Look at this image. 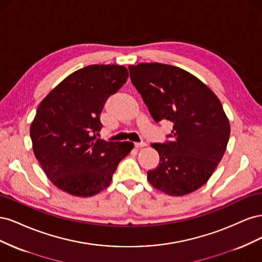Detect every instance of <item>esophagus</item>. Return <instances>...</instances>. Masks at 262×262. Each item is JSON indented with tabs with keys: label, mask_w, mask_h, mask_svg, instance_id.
I'll use <instances>...</instances> for the list:
<instances>
[{
	"label": "esophagus",
	"mask_w": 262,
	"mask_h": 262,
	"mask_svg": "<svg viewBox=\"0 0 262 262\" xmlns=\"http://www.w3.org/2000/svg\"><path fill=\"white\" fill-rule=\"evenodd\" d=\"M145 142H137V143H134V146H136L137 148H140V147H143L145 146Z\"/></svg>",
	"instance_id": "1"
}]
</instances>
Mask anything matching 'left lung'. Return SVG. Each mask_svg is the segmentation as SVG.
I'll return each instance as SVG.
<instances>
[{"instance_id":"obj_1","label":"left lung","mask_w":262,"mask_h":262,"mask_svg":"<svg viewBox=\"0 0 262 262\" xmlns=\"http://www.w3.org/2000/svg\"><path fill=\"white\" fill-rule=\"evenodd\" d=\"M130 78L155 122H172L164 143H153L160 164L147 171L154 188L185 195L202 187L221 162L229 139L221 101L199 78L162 63L130 66Z\"/></svg>"}]
</instances>
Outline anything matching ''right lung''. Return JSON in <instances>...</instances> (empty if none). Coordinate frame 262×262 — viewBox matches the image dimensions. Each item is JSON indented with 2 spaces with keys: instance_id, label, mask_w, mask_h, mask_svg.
Returning a JSON list of instances; mask_svg holds the SVG:
<instances>
[{
  "instance_id": "1",
  "label": "right lung",
  "mask_w": 262,
  "mask_h": 262,
  "mask_svg": "<svg viewBox=\"0 0 262 262\" xmlns=\"http://www.w3.org/2000/svg\"><path fill=\"white\" fill-rule=\"evenodd\" d=\"M128 70L93 64L64 78L39 105L30 125L35 156L54 186L77 196H92L112 182L132 142L98 139L106 100L121 89Z\"/></svg>"
}]
</instances>
